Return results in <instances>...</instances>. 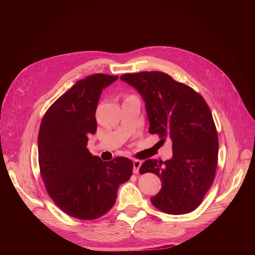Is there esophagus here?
Returning a JSON list of instances; mask_svg holds the SVG:
<instances>
[{
	"mask_svg": "<svg viewBox=\"0 0 255 255\" xmlns=\"http://www.w3.org/2000/svg\"><path fill=\"white\" fill-rule=\"evenodd\" d=\"M141 164H142L141 160H139V159L133 160V171H134V173H138Z\"/></svg>",
	"mask_w": 255,
	"mask_h": 255,
	"instance_id": "esophagus-1",
	"label": "esophagus"
}]
</instances>
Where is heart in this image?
<instances>
[{
    "label": "heart",
    "mask_w": 255,
    "mask_h": 255,
    "mask_svg": "<svg viewBox=\"0 0 255 255\" xmlns=\"http://www.w3.org/2000/svg\"><path fill=\"white\" fill-rule=\"evenodd\" d=\"M128 97H130V96H128Z\"/></svg>",
    "instance_id": "obj_1"
}]
</instances>
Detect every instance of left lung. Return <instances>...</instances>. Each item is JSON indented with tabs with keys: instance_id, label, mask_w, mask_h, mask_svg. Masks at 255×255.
<instances>
[{
	"instance_id": "8db88e82",
	"label": "left lung",
	"mask_w": 255,
	"mask_h": 255,
	"mask_svg": "<svg viewBox=\"0 0 255 255\" xmlns=\"http://www.w3.org/2000/svg\"><path fill=\"white\" fill-rule=\"evenodd\" d=\"M121 80L142 96L149 133L172 141L169 160H145L141 174L152 172L162 181L152 205L170 215L196 210L211 188L218 164V134L205 99L191 87L162 71L124 74Z\"/></svg>"
}]
</instances>
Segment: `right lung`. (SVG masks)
Masks as SVG:
<instances>
[{"label":"right lung","mask_w":255,"mask_h":255,"mask_svg":"<svg viewBox=\"0 0 255 255\" xmlns=\"http://www.w3.org/2000/svg\"><path fill=\"white\" fill-rule=\"evenodd\" d=\"M117 76L96 74L78 81L46 111L38 133V162L45 189L68 216L95 220L110 211L120 185L133 172L127 157L103 161L87 148L97 131L102 90Z\"/></svg>","instance_id":"right-lung-1"}]
</instances>
